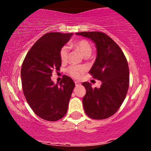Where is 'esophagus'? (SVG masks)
Returning a JSON list of instances; mask_svg holds the SVG:
<instances>
[{"instance_id": "obj_1", "label": "esophagus", "mask_w": 151, "mask_h": 151, "mask_svg": "<svg viewBox=\"0 0 151 151\" xmlns=\"http://www.w3.org/2000/svg\"><path fill=\"white\" fill-rule=\"evenodd\" d=\"M74 83H75V85H76V86H79V85H81V83L79 82V81H74Z\"/></svg>"}]
</instances>
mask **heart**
Segmentation results:
<instances>
[{"label":"heart","instance_id":"1","mask_svg":"<svg viewBox=\"0 0 151 151\" xmlns=\"http://www.w3.org/2000/svg\"><path fill=\"white\" fill-rule=\"evenodd\" d=\"M70 46L73 47L82 53V55L85 57H89L92 52V47L87 40L81 39L78 40L75 42H72L70 44ZM69 47L68 46L64 45L60 49L59 55H60V60L62 62H66L68 58ZM86 71V67L83 65H72L68 67L67 72L72 77L79 79L83 75Z\"/></svg>","mask_w":151,"mask_h":151}]
</instances>
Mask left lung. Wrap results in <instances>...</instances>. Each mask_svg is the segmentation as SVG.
<instances>
[{"instance_id":"left-lung-1","label":"left lung","mask_w":151,"mask_h":151,"mask_svg":"<svg viewBox=\"0 0 151 151\" xmlns=\"http://www.w3.org/2000/svg\"><path fill=\"white\" fill-rule=\"evenodd\" d=\"M79 35L90 38L97 49L96 61L89 73L101 81L99 88L83 82L86 94L82 99L84 111L93 119H105L119 110L129 86V68L125 55L118 45L102 32H81Z\"/></svg>"}]
</instances>
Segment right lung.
Segmentation results:
<instances>
[{"instance_id":"1","label":"right lung","mask_w":151,"mask_h":151,"mask_svg":"<svg viewBox=\"0 0 151 151\" xmlns=\"http://www.w3.org/2000/svg\"><path fill=\"white\" fill-rule=\"evenodd\" d=\"M72 35L45 34L32 46L22 62L20 76L24 96L35 114L44 120L58 121L67 114L75 84L64 75L60 84H55L50 77L54 70H60L59 51Z\"/></svg>"}]
</instances>
